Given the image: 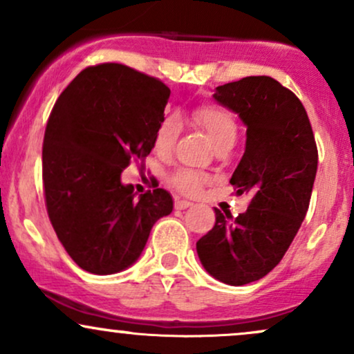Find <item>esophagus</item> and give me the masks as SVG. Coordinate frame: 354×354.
<instances>
[{
  "label": "esophagus",
  "mask_w": 354,
  "mask_h": 354,
  "mask_svg": "<svg viewBox=\"0 0 354 354\" xmlns=\"http://www.w3.org/2000/svg\"><path fill=\"white\" fill-rule=\"evenodd\" d=\"M189 206H193V203H189L186 200H176V201H174V208H176V209H186V208H189Z\"/></svg>",
  "instance_id": "1"
}]
</instances>
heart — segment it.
<instances>
[{"instance_id":"obj_1","label":"heart","mask_w":354,"mask_h":354,"mask_svg":"<svg viewBox=\"0 0 354 354\" xmlns=\"http://www.w3.org/2000/svg\"><path fill=\"white\" fill-rule=\"evenodd\" d=\"M193 118L205 129L206 135L209 136L211 143L214 145L216 149L225 145L236 143V120L226 108L219 106V104H203V106L196 108V111L193 113ZM178 135H180V120L176 116H166L158 124L156 131H154V151L161 154V156L171 153L174 143L178 140ZM206 181H208V178L205 174L193 171V169H183V171L174 174L173 178L174 186L186 194L200 193Z\"/></svg>"}]
</instances>
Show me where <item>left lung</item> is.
Returning <instances> with one entry per match:
<instances>
[{
	"label": "left lung",
	"instance_id": "8db88e82",
	"mask_svg": "<svg viewBox=\"0 0 354 354\" xmlns=\"http://www.w3.org/2000/svg\"><path fill=\"white\" fill-rule=\"evenodd\" d=\"M213 98L246 126L245 154L230 183L251 203L236 218L214 208L216 223L196 251L213 278L241 286L270 273L295 239L310 206L318 149L301 101L270 76L223 84Z\"/></svg>",
	"mask_w": 354,
	"mask_h": 354
}]
</instances>
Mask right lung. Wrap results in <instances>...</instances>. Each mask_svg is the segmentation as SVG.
I'll return each mask as SVG.
<instances>
[{"label":"right lung","mask_w":354,"mask_h":354,"mask_svg":"<svg viewBox=\"0 0 354 354\" xmlns=\"http://www.w3.org/2000/svg\"><path fill=\"white\" fill-rule=\"evenodd\" d=\"M169 88L124 64L86 68L59 95L43 141L46 209L61 245L81 270L115 274L143 253L173 198L145 194L121 173L145 160L165 120Z\"/></svg>","instance_id":"obj_1"}]
</instances>
